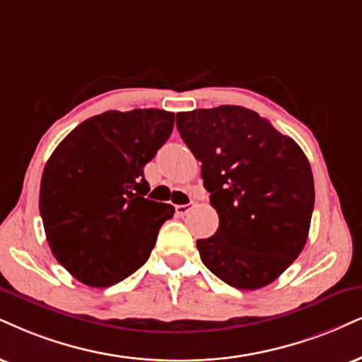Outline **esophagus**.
Returning a JSON list of instances; mask_svg holds the SVG:
<instances>
[{
  "label": "esophagus",
  "mask_w": 362,
  "mask_h": 362,
  "mask_svg": "<svg viewBox=\"0 0 362 362\" xmlns=\"http://www.w3.org/2000/svg\"><path fill=\"white\" fill-rule=\"evenodd\" d=\"M189 211H191V204H177V206H176V215L177 216L188 215Z\"/></svg>",
  "instance_id": "34e87169"
}]
</instances>
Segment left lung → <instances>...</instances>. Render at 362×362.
Listing matches in <instances>:
<instances>
[{"label": "left lung", "instance_id": "1", "mask_svg": "<svg viewBox=\"0 0 362 362\" xmlns=\"http://www.w3.org/2000/svg\"><path fill=\"white\" fill-rule=\"evenodd\" d=\"M176 127L220 216L216 233L196 242L203 263L235 288L272 284L309 236L315 193L304 151L240 105L177 112Z\"/></svg>", "mask_w": 362, "mask_h": 362}]
</instances>
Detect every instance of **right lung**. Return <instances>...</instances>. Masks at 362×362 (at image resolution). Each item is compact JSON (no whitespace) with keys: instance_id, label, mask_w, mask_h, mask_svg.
<instances>
[{"instance_id":"add662e5","label":"right lung","mask_w":362,"mask_h":362,"mask_svg":"<svg viewBox=\"0 0 362 362\" xmlns=\"http://www.w3.org/2000/svg\"><path fill=\"white\" fill-rule=\"evenodd\" d=\"M174 114L107 110L83 120L45 164L40 215L57 262L88 287L144 265L174 206L144 196V166L169 139Z\"/></svg>"}]
</instances>
